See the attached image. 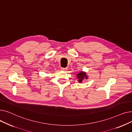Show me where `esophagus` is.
I'll return each instance as SVG.
<instances>
[{
	"label": "esophagus",
	"mask_w": 132,
	"mask_h": 132,
	"mask_svg": "<svg viewBox=\"0 0 132 132\" xmlns=\"http://www.w3.org/2000/svg\"><path fill=\"white\" fill-rule=\"evenodd\" d=\"M61 70L62 71H63L66 72V71H67V68H61Z\"/></svg>",
	"instance_id": "obj_1"
}]
</instances>
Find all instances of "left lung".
Returning a JSON list of instances; mask_svg holds the SVG:
<instances>
[{"mask_svg":"<svg viewBox=\"0 0 132 132\" xmlns=\"http://www.w3.org/2000/svg\"><path fill=\"white\" fill-rule=\"evenodd\" d=\"M77 78L78 79V81L79 83H81L84 80H87L88 78V76L87 75L86 72L82 71L77 74Z\"/></svg>","mask_w":132,"mask_h":132,"instance_id":"8db88e82","label":"left lung"}]
</instances>
